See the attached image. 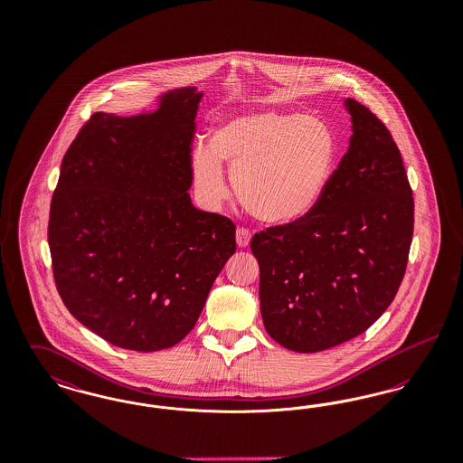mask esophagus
<instances>
[{
    "instance_id": "1",
    "label": "esophagus",
    "mask_w": 463,
    "mask_h": 463,
    "mask_svg": "<svg viewBox=\"0 0 463 463\" xmlns=\"http://www.w3.org/2000/svg\"><path fill=\"white\" fill-rule=\"evenodd\" d=\"M250 241H251V232L248 229H244V227H240L236 231V242H238V246L240 248H246Z\"/></svg>"
}]
</instances>
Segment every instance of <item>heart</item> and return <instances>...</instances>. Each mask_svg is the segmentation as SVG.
I'll list each match as a JSON object with an SVG mask.
<instances>
[{"label": "heart", "instance_id": "obj_1", "mask_svg": "<svg viewBox=\"0 0 463 463\" xmlns=\"http://www.w3.org/2000/svg\"><path fill=\"white\" fill-rule=\"evenodd\" d=\"M222 163L232 174L242 206L270 225L306 219L323 198L336 163V140L314 116L253 110L225 118L196 146L189 168L196 193L208 206L227 198Z\"/></svg>", "mask_w": 463, "mask_h": 463}]
</instances>
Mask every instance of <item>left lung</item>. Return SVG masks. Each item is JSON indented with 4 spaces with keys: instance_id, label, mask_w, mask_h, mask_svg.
I'll return each mask as SVG.
<instances>
[{
    "instance_id": "obj_1",
    "label": "left lung",
    "mask_w": 463,
    "mask_h": 463,
    "mask_svg": "<svg viewBox=\"0 0 463 463\" xmlns=\"http://www.w3.org/2000/svg\"><path fill=\"white\" fill-rule=\"evenodd\" d=\"M349 149L306 219L251 240L267 333L295 353H319L364 333L404 278L415 203L396 142L372 110L344 100Z\"/></svg>"
}]
</instances>
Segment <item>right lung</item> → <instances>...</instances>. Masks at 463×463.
Wrapping results in <instances>:
<instances>
[{
    "mask_svg": "<svg viewBox=\"0 0 463 463\" xmlns=\"http://www.w3.org/2000/svg\"><path fill=\"white\" fill-rule=\"evenodd\" d=\"M201 99L185 87L155 110L95 112L61 165L48 222L55 285L83 326L121 349L178 344L236 251V225L189 196Z\"/></svg>",
    "mask_w": 463,
    "mask_h": 463,
    "instance_id": "1",
    "label": "right lung"
}]
</instances>
